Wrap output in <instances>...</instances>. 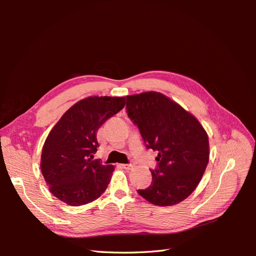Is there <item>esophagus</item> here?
<instances>
[{"instance_id": "obj_1", "label": "esophagus", "mask_w": 256, "mask_h": 256, "mask_svg": "<svg viewBox=\"0 0 256 256\" xmlns=\"http://www.w3.org/2000/svg\"><path fill=\"white\" fill-rule=\"evenodd\" d=\"M122 168L126 170H134L136 168L134 164H122Z\"/></svg>"}]
</instances>
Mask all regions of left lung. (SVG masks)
I'll return each instance as SVG.
<instances>
[{
    "mask_svg": "<svg viewBox=\"0 0 256 256\" xmlns=\"http://www.w3.org/2000/svg\"><path fill=\"white\" fill-rule=\"evenodd\" d=\"M127 113L147 148L158 150L150 187L138 193L157 206L182 202L196 190L209 161V141L194 115L158 92L127 96Z\"/></svg>",
    "mask_w": 256,
    "mask_h": 256,
    "instance_id": "left-lung-1",
    "label": "left lung"
}]
</instances>
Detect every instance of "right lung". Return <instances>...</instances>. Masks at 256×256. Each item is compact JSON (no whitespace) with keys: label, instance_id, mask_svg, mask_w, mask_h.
I'll return each instance as SVG.
<instances>
[{"label":"right lung","instance_id":"obj_1","mask_svg":"<svg viewBox=\"0 0 256 256\" xmlns=\"http://www.w3.org/2000/svg\"><path fill=\"white\" fill-rule=\"evenodd\" d=\"M125 97L90 96L62 115L42 146L40 168L52 194L70 206L92 202L106 191L114 166L92 160L97 131L118 113Z\"/></svg>","mask_w":256,"mask_h":256}]
</instances>
